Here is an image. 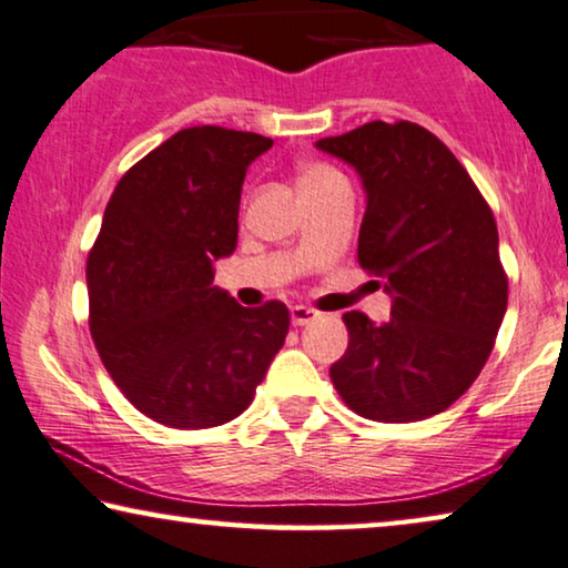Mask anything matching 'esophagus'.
I'll list each match as a JSON object with an SVG mask.
<instances>
[{
    "instance_id": "34e87169",
    "label": "esophagus",
    "mask_w": 568,
    "mask_h": 568,
    "mask_svg": "<svg viewBox=\"0 0 568 568\" xmlns=\"http://www.w3.org/2000/svg\"><path fill=\"white\" fill-rule=\"evenodd\" d=\"M320 312L315 307H307V304H294L292 307V323L294 325H310L312 320H317Z\"/></svg>"
}]
</instances>
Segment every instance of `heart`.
I'll use <instances>...</instances> for the list:
<instances>
[{"label": "heart", "instance_id": "1", "mask_svg": "<svg viewBox=\"0 0 568 568\" xmlns=\"http://www.w3.org/2000/svg\"><path fill=\"white\" fill-rule=\"evenodd\" d=\"M335 179H343V174L325 161H304L300 166V189H302V192H312V189L331 184V182H335Z\"/></svg>", "mask_w": 568, "mask_h": 568}]
</instances>
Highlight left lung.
Segmentation results:
<instances>
[{
    "label": "left lung",
    "instance_id": "8db88e82",
    "mask_svg": "<svg viewBox=\"0 0 568 568\" xmlns=\"http://www.w3.org/2000/svg\"><path fill=\"white\" fill-rule=\"evenodd\" d=\"M315 145L358 171V264L392 294L382 325L343 315L348 348L331 366L333 386L366 420L438 415L479 376L507 310L495 215L456 155L415 122L374 120Z\"/></svg>",
    "mask_w": 568,
    "mask_h": 568
}]
</instances>
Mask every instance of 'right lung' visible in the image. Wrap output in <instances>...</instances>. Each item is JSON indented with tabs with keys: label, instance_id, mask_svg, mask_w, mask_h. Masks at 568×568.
<instances>
[{
	"label": "right lung",
	"instance_id": "right-lung-1",
	"mask_svg": "<svg viewBox=\"0 0 568 568\" xmlns=\"http://www.w3.org/2000/svg\"><path fill=\"white\" fill-rule=\"evenodd\" d=\"M271 138L179 130L120 179L87 261L89 331L120 392L151 420L230 423L290 333L284 302L241 307L212 284L235 251L245 169Z\"/></svg>",
	"mask_w": 568,
	"mask_h": 568
}]
</instances>
